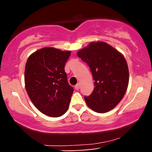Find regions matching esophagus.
I'll list each match as a JSON object with an SVG mask.
<instances>
[{
  "instance_id": "esophagus-1",
  "label": "esophagus",
  "mask_w": 152,
  "mask_h": 152,
  "mask_svg": "<svg viewBox=\"0 0 152 152\" xmlns=\"http://www.w3.org/2000/svg\"><path fill=\"white\" fill-rule=\"evenodd\" d=\"M79 88H80V84H79V83H77V84L75 86V89L78 90V89H79Z\"/></svg>"
}]
</instances>
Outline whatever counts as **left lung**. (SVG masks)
I'll use <instances>...</instances> for the list:
<instances>
[{
	"label": "left lung",
	"instance_id": "8db88e82",
	"mask_svg": "<svg viewBox=\"0 0 152 152\" xmlns=\"http://www.w3.org/2000/svg\"><path fill=\"white\" fill-rule=\"evenodd\" d=\"M77 56L89 66L94 89L84 96L87 105L94 111L106 113L121 102L129 84L126 59L117 50L105 42H91Z\"/></svg>",
	"mask_w": 152,
	"mask_h": 152
}]
</instances>
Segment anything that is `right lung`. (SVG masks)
Wrapping results in <instances>:
<instances>
[{
  "label": "right lung",
  "instance_id": "right-lung-1",
  "mask_svg": "<svg viewBox=\"0 0 152 152\" xmlns=\"http://www.w3.org/2000/svg\"><path fill=\"white\" fill-rule=\"evenodd\" d=\"M70 50L43 48L32 53L25 68V86L31 102L43 114L59 117L69 108L74 88L64 70Z\"/></svg>",
  "mask_w": 152,
  "mask_h": 152
}]
</instances>
